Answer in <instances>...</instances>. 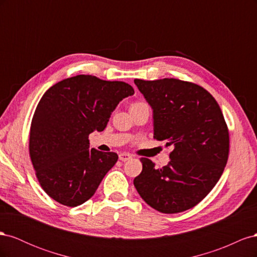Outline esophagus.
Listing matches in <instances>:
<instances>
[{"mask_svg":"<svg viewBox=\"0 0 257 257\" xmlns=\"http://www.w3.org/2000/svg\"><path fill=\"white\" fill-rule=\"evenodd\" d=\"M131 159H132V155H131L130 153L123 152V153H120V154H119V160L122 161V162H126V161H128V160H131Z\"/></svg>","mask_w":257,"mask_h":257,"instance_id":"1","label":"esophagus"}]
</instances>
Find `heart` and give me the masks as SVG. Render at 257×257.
Here are the masks:
<instances>
[{
    "mask_svg": "<svg viewBox=\"0 0 257 257\" xmlns=\"http://www.w3.org/2000/svg\"><path fill=\"white\" fill-rule=\"evenodd\" d=\"M135 104H142V103H135ZM135 104H134V105H135Z\"/></svg>",
    "mask_w": 257,
    "mask_h": 257,
    "instance_id": "b5f03b06",
    "label": "heart"
}]
</instances>
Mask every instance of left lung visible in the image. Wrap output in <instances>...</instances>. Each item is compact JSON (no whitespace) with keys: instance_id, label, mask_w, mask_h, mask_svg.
<instances>
[{"instance_id":"1","label":"left lung","mask_w":257,"mask_h":257,"mask_svg":"<svg viewBox=\"0 0 257 257\" xmlns=\"http://www.w3.org/2000/svg\"><path fill=\"white\" fill-rule=\"evenodd\" d=\"M153 109L154 138L174 146L168 165L142 158L134 185L162 213L185 211L200 203L221 178L229 153V133L219 104L200 85L174 78L134 80Z\"/></svg>"}]
</instances>
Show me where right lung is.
Wrapping results in <instances>:
<instances>
[{
    "mask_svg": "<svg viewBox=\"0 0 257 257\" xmlns=\"http://www.w3.org/2000/svg\"><path fill=\"white\" fill-rule=\"evenodd\" d=\"M133 94L128 83L92 75L71 77L45 92L31 122L29 151L52 199L77 207L94 195L118 154L90 150L89 135L104 131L120 100Z\"/></svg>",
    "mask_w": 257,
    "mask_h": 257,
    "instance_id": "right-lung-1",
    "label": "right lung"
}]
</instances>
